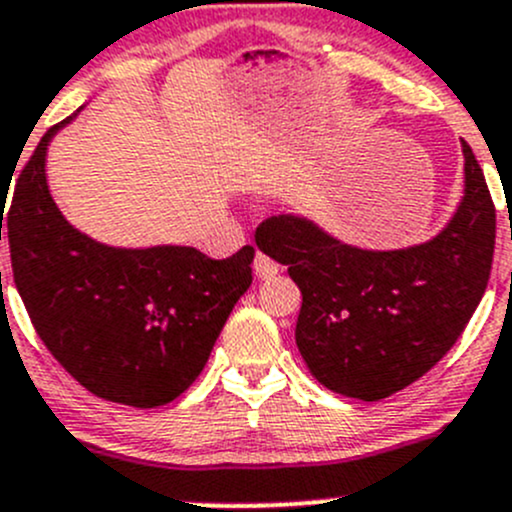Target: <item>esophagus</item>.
Instances as JSON below:
<instances>
[{"instance_id": "esophagus-1", "label": "esophagus", "mask_w": 512, "mask_h": 512, "mask_svg": "<svg viewBox=\"0 0 512 512\" xmlns=\"http://www.w3.org/2000/svg\"><path fill=\"white\" fill-rule=\"evenodd\" d=\"M277 272H280V265H277V262L272 260L270 255H265V252H257V255H255V275L260 277V280H270V277H275Z\"/></svg>"}]
</instances>
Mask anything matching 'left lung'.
<instances>
[{"mask_svg": "<svg viewBox=\"0 0 512 512\" xmlns=\"http://www.w3.org/2000/svg\"><path fill=\"white\" fill-rule=\"evenodd\" d=\"M466 195L426 245L369 252L294 215L257 227V245L287 265L302 292L299 354L329 391L379 401L406 389L458 342L488 287L495 205L471 146Z\"/></svg>", "mask_w": 512, "mask_h": 512, "instance_id": "1", "label": "left lung"}]
</instances>
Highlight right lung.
Here are the masks:
<instances>
[{
  "label": "right lung",
  "mask_w": 512,
  "mask_h": 512,
  "mask_svg": "<svg viewBox=\"0 0 512 512\" xmlns=\"http://www.w3.org/2000/svg\"><path fill=\"white\" fill-rule=\"evenodd\" d=\"M56 131L59 123L14 185V285L44 347L84 389L138 409L170 404L205 369L252 285L255 247L213 260L195 247L116 250L81 235L46 188V146Z\"/></svg>",
  "instance_id": "obj_1"
}]
</instances>
